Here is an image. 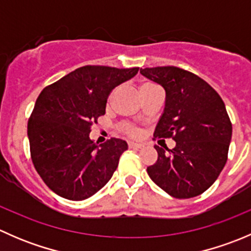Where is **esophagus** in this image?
Instances as JSON below:
<instances>
[{"instance_id": "esophagus-1", "label": "esophagus", "mask_w": 251, "mask_h": 251, "mask_svg": "<svg viewBox=\"0 0 251 251\" xmlns=\"http://www.w3.org/2000/svg\"><path fill=\"white\" fill-rule=\"evenodd\" d=\"M143 147L142 143H136V142H128V148H133V149H140Z\"/></svg>"}]
</instances>
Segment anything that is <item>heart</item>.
<instances>
[{
  "label": "heart",
  "instance_id": "1",
  "mask_svg": "<svg viewBox=\"0 0 251 251\" xmlns=\"http://www.w3.org/2000/svg\"><path fill=\"white\" fill-rule=\"evenodd\" d=\"M151 86H156V85H154L153 82H144V83H142L141 87H140V91L141 90H144V88L151 87ZM110 98H111V96H109V98H108V102H110ZM120 130L123 131L124 133H126V135L132 136V137L137 136V133H138L137 127H136V126H133V125H131V124H123V125L120 126Z\"/></svg>",
  "mask_w": 251,
  "mask_h": 251
}]
</instances>
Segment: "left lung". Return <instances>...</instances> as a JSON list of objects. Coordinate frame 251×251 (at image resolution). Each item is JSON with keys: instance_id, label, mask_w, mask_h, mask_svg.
Returning a JSON list of instances; mask_svg holds the SVG:
<instances>
[{"instance_id": "left-lung-1", "label": "left lung", "mask_w": 251, "mask_h": 251, "mask_svg": "<svg viewBox=\"0 0 251 251\" xmlns=\"http://www.w3.org/2000/svg\"><path fill=\"white\" fill-rule=\"evenodd\" d=\"M141 74L166 92L154 137L176 142L173 149L154 147L158 160L147 173L174 198L204 193L221 174L228 155L232 124L224 100L206 81L181 68H146Z\"/></svg>"}]
</instances>
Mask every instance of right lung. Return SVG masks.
<instances>
[{
    "instance_id": "add662e5",
    "label": "right lung",
    "mask_w": 251,
    "mask_h": 251,
    "mask_svg": "<svg viewBox=\"0 0 251 251\" xmlns=\"http://www.w3.org/2000/svg\"><path fill=\"white\" fill-rule=\"evenodd\" d=\"M140 68L86 65L42 90L27 121L31 160L48 188L69 201H83L107 184L127 143L110 138L98 146L91 126L105 114L113 88Z\"/></svg>"
}]
</instances>
